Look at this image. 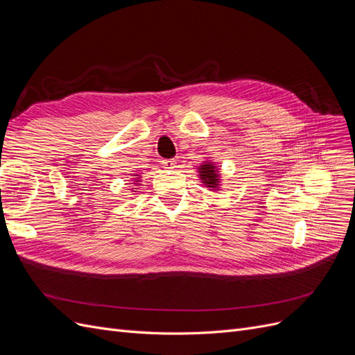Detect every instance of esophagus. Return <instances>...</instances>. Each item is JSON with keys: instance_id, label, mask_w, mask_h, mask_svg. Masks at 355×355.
Masks as SVG:
<instances>
[{"instance_id": "esophagus-1", "label": "esophagus", "mask_w": 355, "mask_h": 355, "mask_svg": "<svg viewBox=\"0 0 355 355\" xmlns=\"http://www.w3.org/2000/svg\"><path fill=\"white\" fill-rule=\"evenodd\" d=\"M163 167L164 168H176V161L175 159H163Z\"/></svg>"}]
</instances>
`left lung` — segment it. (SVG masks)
Returning a JSON list of instances; mask_svg holds the SVG:
<instances>
[{
  "label": "left lung",
  "mask_w": 355,
  "mask_h": 355,
  "mask_svg": "<svg viewBox=\"0 0 355 355\" xmlns=\"http://www.w3.org/2000/svg\"><path fill=\"white\" fill-rule=\"evenodd\" d=\"M198 168V176L202 182V185L211 189V191H219L220 188V171L219 166L211 159H206L197 167Z\"/></svg>",
  "instance_id": "1"
}]
</instances>
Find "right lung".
Here are the masks:
<instances>
[{
	"mask_svg": "<svg viewBox=\"0 0 355 355\" xmlns=\"http://www.w3.org/2000/svg\"><path fill=\"white\" fill-rule=\"evenodd\" d=\"M133 176H135V178H132V182H133L135 185H137L139 182H141V176H139V175H133Z\"/></svg>",
	"mask_w": 355,
	"mask_h": 355,
	"instance_id": "right-lung-1",
	"label": "right lung"
}]
</instances>
